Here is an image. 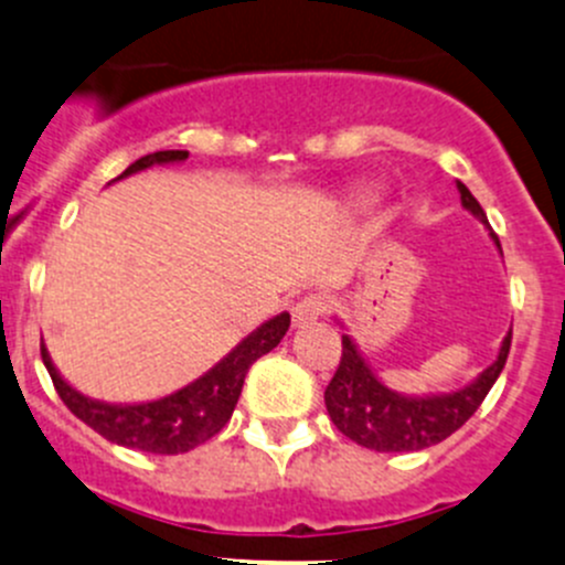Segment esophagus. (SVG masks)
Returning <instances> with one entry per match:
<instances>
[{"label":"esophagus","instance_id":"esophagus-1","mask_svg":"<svg viewBox=\"0 0 565 565\" xmlns=\"http://www.w3.org/2000/svg\"><path fill=\"white\" fill-rule=\"evenodd\" d=\"M322 311H326V300L317 298V295H309V298L298 300V303L292 306V326L295 328L311 326V322L320 320Z\"/></svg>","mask_w":565,"mask_h":565}]
</instances>
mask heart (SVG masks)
I'll use <instances>...</instances> for the list:
<instances>
[{
  "label": "heart",
  "mask_w": 565,
  "mask_h": 565,
  "mask_svg": "<svg viewBox=\"0 0 565 565\" xmlns=\"http://www.w3.org/2000/svg\"><path fill=\"white\" fill-rule=\"evenodd\" d=\"M381 199V193H377V188H361V190H355V195H353V201L359 206H370V204H375V201Z\"/></svg>",
  "instance_id": "1"
}]
</instances>
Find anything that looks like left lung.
Wrapping results in <instances>:
<instances>
[{"label":"left lung","mask_w":565,"mask_h":565,"mask_svg":"<svg viewBox=\"0 0 565 565\" xmlns=\"http://www.w3.org/2000/svg\"><path fill=\"white\" fill-rule=\"evenodd\" d=\"M461 193V206L472 217H478L483 226H489L483 206L478 204L467 184L456 182ZM491 239L500 248V239L491 232ZM502 254V248H500ZM339 322V320H337ZM342 326V322H339ZM344 328V326H342ZM511 350V331L505 333L497 359L480 372L467 386L452 388V392H430V394H405L394 392L377 377L370 361L359 350L355 339L348 328L342 333V361H339L337 375L331 377L326 388V408L331 414L333 425L342 430L348 439L366 450L377 452H414L434 447L456 434L463 422L480 408L486 394L491 392L494 381L500 377L502 366Z\"/></svg>","instance_id":"8db88e82"}]
</instances>
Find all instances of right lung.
Segmentation results:
<instances>
[{"label":"right lung","instance_id":"add662e5","mask_svg":"<svg viewBox=\"0 0 565 565\" xmlns=\"http://www.w3.org/2000/svg\"><path fill=\"white\" fill-rule=\"evenodd\" d=\"M184 160H188V151H154V154H146L131 162L118 179L149 171L154 166H173V162ZM287 328V311L270 317L259 328H254L243 342L234 344L204 375H199L177 392L166 394V397L143 399V403H107V399L87 397L60 375L46 344H41V355L60 399L68 405L71 414L85 422L87 428H93L113 445L129 447V450L179 456V452L195 450L215 434H221L223 425L232 419L248 366L259 355L270 353L284 339Z\"/></svg>","mask_w":565,"mask_h":565}]
</instances>
